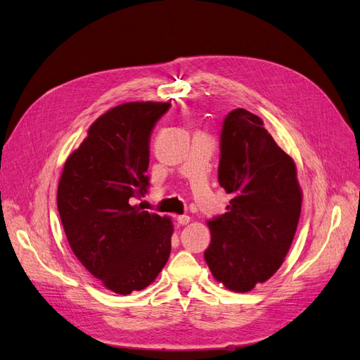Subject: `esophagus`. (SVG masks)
<instances>
[{
    "mask_svg": "<svg viewBox=\"0 0 360 360\" xmlns=\"http://www.w3.org/2000/svg\"><path fill=\"white\" fill-rule=\"evenodd\" d=\"M177 222L180 225H188L191 222V217L186 214H180V216H177Z\"/></svg>",
    "mask_w": 360,
    "mask_h": 360,
    "instance_id": "34e87169",
    "label": "esophagus"
}]
</instances>
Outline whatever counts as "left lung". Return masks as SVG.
I'll return each mask as SVG.
<instances>
[{
    "mask_svg": "<svg viewBox=\"0 0 360 360\" xmlns=\"http://www.w3.org/2000/svg\"><path fill=\"white\" fill-rule=\"evenodd\" d=\"M217 180L233 200L209 221L204 258L216 281L246 292L275 275L292 243L302 210L296 163L263 120L237 108L222 123Z\"/></svg>",
    "mask_w": 360,
    "mask_h": 360,
    "instance_id": "obj_1",
    "label": "left lung"
}]
</instances>
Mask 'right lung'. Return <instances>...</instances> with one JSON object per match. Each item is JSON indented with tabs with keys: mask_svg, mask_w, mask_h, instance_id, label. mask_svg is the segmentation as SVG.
<instances>
[{
	"mask_svg": "<svg viewBox=\"0 0 360 360\" xmlns=\"http://www.w3.org/2000/svg\"><path fill=\"white\" fill-rule=\"evenodd\" d=\"M169 106L129 102L101 115L58 183V213L73 254L123 296L148 287L171 252L169 217L132 205L147 192L150 135Z\"/></svg>",
	"mask_w": 360,
	"mask_h": 360,
	"instance_id": "right-lung-1",
	"label": "right lung"
}]
</instances>
